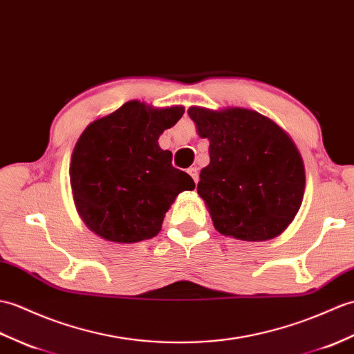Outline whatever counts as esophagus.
Returning a JSON list of instances; mask_svg holds the SVG:
<instances>
[{
    "instance_id": "34e87169",
    "label": "esophagus",
    "mask_w": 354,
    "mask_h": 354,
    "mask_svg": "<svg viewBox=\"0 0 354 354\" xmlns=\"http://www.w3.org/2000/svg\"><path fill=\"white\" fill-rule=\"evenodd\" d=\"M188 175H190V176L193 178L194 183H197V180H199V171H197L196 167H190V169H188Z\"/></svg>"
}]
</instances>
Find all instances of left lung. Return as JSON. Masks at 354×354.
<instances>
[{
  "instance_id": "1",
  "label": "left lung",
  "mask_w": 354,
  "mask_h": 354,
  "mask_svg": "<svg viewBox=\"0 0 354 354\" xmlns=\"http://www.w3.org/2000/svg\"><path fill=\"white\" fill-rule=\"evenodd\" d=\"M197 134L209 140V164L197 193L220 234L266 241L282 234L300 209L305 166L282 128L248 109L190 106Z\"/></svg>"
}]
</instances>
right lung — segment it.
Masks as SVG:
<instances>
[{
  "mask_svg": "<svg viewBox=\"0 0 354 354\" xmlns=\"http://www.w3.org/2000/svg\"><path fill=\"white\" fill-rule=\"evenodd\" d=\"M184 106L153 109L129 101L84 129L71 160L80 217L113 243H138L161 231L164 216L194 180L171 166L158 138L183 118Z\"/></svg>",
  "mask_w": 354,
  "mask_h": 354,
  "instance_id": "add662e5",
  "label": "right lung"
}]
</instances>
